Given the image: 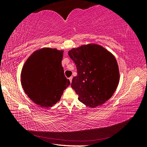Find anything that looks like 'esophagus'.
Wrapping results in <instances>:
<instances>
[{
  "instance_id": "1",
  "label": "esophagus",
  "mask_w": 147,
  "mask_h": 147,
  "mask_svg": "<svg viewBox=\"0 0 147 147\" xmlns=\"http://www.w3.org/2000/svg\"><path fill=\"white\" fill-rule=\"evenodd\" d=\"M69 80H70V82L71 83V82H72V80H73V77H72V76H71V77H70V78H69Z\"/></svg>"
}]
</instances>
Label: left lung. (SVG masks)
Returning <instances> with one entry per match:
<instances>
[{"mask_svg": "<svg viewBox=\"0 0 147 147\" xmlns=\"http://www.w3.org/2000/svg\"><path fill=\"white\" fill-rule=\"evenodd\" d=\"M77 69L71 87L78 100L95 108L106 102L115 91L120 79L115 56L97 44L83 45L68 52Z\"/></svg>", "mask_w": 147, "mask_h": 147, "instance_id": "left-lung-1", "label": "left lung"}]
</instances>
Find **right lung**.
<instances>
[{
    "instance_id": "right-lung-1",
    "label": "right lung",
    "mask_w": 147,
    "mask_h": 147,
    "mask_svg": "<svg viewBox=\"0 0 147 147\" xmlns=\"http://www.w3.org/2000/svg\"><path fill=\"white\" fill-rule=\"evenodd\" d=\"M63 52L49 47L37 50L22 68L21 82L24 93L43 108H48L58 102L70 85L61 65Z\"/></svg>"
}]
</instances>
